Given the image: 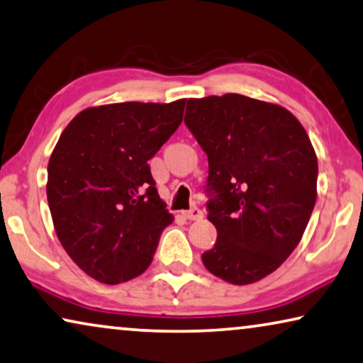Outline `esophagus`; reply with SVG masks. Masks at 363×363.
Here are the masks:
<instances>
[{
  "label": "esophagus",
  "mask_w": 363,
  "mask_h": 363,
  "mask_svg": "<svg viewBox=\"0 0 363 363\" xmlns=\"http://www.w3.org/2000/svg\"><path fill=\"white\" fill-rule=\"evenodd\" d=\"M182 216L187 220H200L203 216V212L197 207H192L191 210H186V212H182Z\"/></svg>",
  "instance_id": "obj_1"
}]
</instances>
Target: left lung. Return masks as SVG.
Instances as JSON below:
<instances>
[{
  "instance_id": "left-lung-1",
  "label": "left lung",
  "mask_w": 363,
  "mask_h": 363,
  "mask_svg": "<svg viewBox=\"0 0 363 363\" xmlns=\"http://www.w3.org/2000/svg\"><path fill=\"white\" fill-rule=\"evenodd\" d=\"M186 125L208 158L207 218L216 228L203 266L233 285L277 270L316 203L318 158L285 107L241 94L189 99Z\"/></svg>"
}]
</instances>
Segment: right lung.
Masks as SVG:
<instances>
[{"label":"right lung","mask_w":363,"mask_h":363,"mask_svg":"<svg viewBox=\"0 0 363 363\" xmlns=\"http://www.w3.org/2000/svg\"><path fill=\"white\" fill-rule=\"evenodd\" d=\"M186 99L117 102L81 111L48 160L53 228L72 261L101 284L138 277L174 216L148 161L181 125Z\"/></svg>","instance_id":"1"}]
</instances>
